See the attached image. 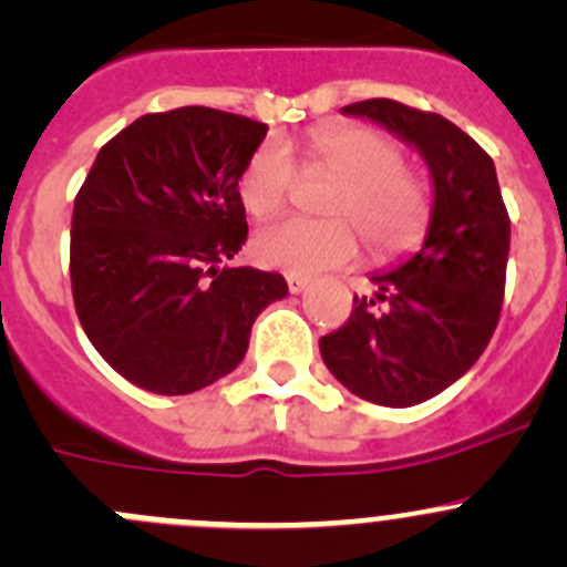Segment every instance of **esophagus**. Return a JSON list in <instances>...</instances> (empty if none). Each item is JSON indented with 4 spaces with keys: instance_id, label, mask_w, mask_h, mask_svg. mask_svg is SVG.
Wrapping results in <instances>:
<instances>
[{
    "instance_id": "1",
    "label": "esophagus",
    "mask_w": 567,
    "mask_h": 567,
    "mask_svg": "<svg viewBox=\"0 0 567 567\" xmlns=\"http://www.w3.org/2000/svg\"><path fill=\"white\" fill-rule=\"evenodd\" d=\"M285 279H288V290H290V293H301V290H305L307 285H310V279H307V277H296V274H288V277H285Z\"/></svg>"
}]
</instances>
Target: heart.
Instances as JSON below:
<instances>
[{"instance_id":"1","label":"heart","mask_w":567,"mask_h":567,"mask_svg":"<svg viewBox=\"0 0 567 567\" xmlns=\"http://www.w3.org/2000/svg\"><path fill=\"white\" fill-rule=\"evenodd\" d=\"M403 164V147L379 128L357 123L312 128L305 167L337 175L323 203L331 219H285L262 227L251 241L255 260L293 274L348 266L362 251L359 229L379 257L416 247L431 221V192ZM299 177L290 147L268 140L251 153L238 177V197L249 216L268 219L288 208Z\"/></svg>"}]
</instances>
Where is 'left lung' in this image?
<instances>
[{"mask_svg":"<svg viewBox=\"0 0 567 567\" xmlns=\"http://www.w3.org/2000/svg\"><path fill=\"white\" fill-rule=\"evenodd\" d=\"M411 142L433 175L425 247L375 274V299L353 296L346 323L320 337V357L342 386L379 405H416L461 379L499 323L511 216L494 158L436 112L392 99L342 106Z\"/></svg>","mask_w":567,"mask_h":567,"instance_id":"obj_1","label":"left lung"}]
</instances>
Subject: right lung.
Listing matches in <instances>:
<instances>
[{"mask_svg": "<svg viewBox=\"0 0 567 567\" xmlns=\"http://www.w3.org/2000/svg\"><path fill=\"white\" fill-rule=\"evenodd\" d=\"M268 125L208 106L142 114L73 203L71 290L95 351L131 384L188 394L233 373L282 274L225 266L247 241L238 177Z\"/></svg>", "mask_w": 567, "mask_h": 567, "instance_id": "right-lung-1", "label": "right lung"}]
</instances>
